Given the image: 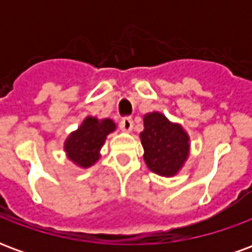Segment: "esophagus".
I'll return each mask as SVG.
<instances>
[{
  "mask_svg": "<svg viewBox=\"0 0 252 252\" xmlns=\"http://www.w3.org/2000/svg\"><path fill=\"white\" fill-rule=\"evenodd\" d=\"M120 128L121 131L131 132L132 128H133V121H132L131 117H124V119H121Z\"/></svg>",
  "mask_w": 252,
  "mask_h": 252,
  "instance_id": "obj_1",
  "label": "esophagus"
}]
</instances>
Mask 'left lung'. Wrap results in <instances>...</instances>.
Segmentation results:
<instances>
[{
    "label": "left lung",
    "mask_w": 252,
    "mask_h": 252,
    "mask_svg": "<svg viewBox=\"0 0 252 252\" xmlns=\"http://www.w3.org/2000/svg\"><path fill=\"white\" fill-rule=\"evenodd\" d=\"M144 129L140 140L144 148V162L153 173L174 177L184 167L190 153V137L178 123L160 112L144 115Z\"/></svg>",
    "instance_id": "left-lung-1"
}]
</instances>
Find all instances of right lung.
I'll return each mask as SVG.
<instances>
[{"label": "right lung", "instance_id": "1", "mask_svg": "<svg viewBox=\"0 0 252 252\" xmlns=\"http://www.w3.org/2000/svg\"><path fill=\"white\" fill-rule=\"evenodd\" d=\"M116 131V124L112 119L98 120L88 116L77 131L71 132L64 142L67 158L82 169L93 166L101 157V147L106 136Z\"/></svg>", "mask_w": 252, "mask_h": 252}]
</instances>
